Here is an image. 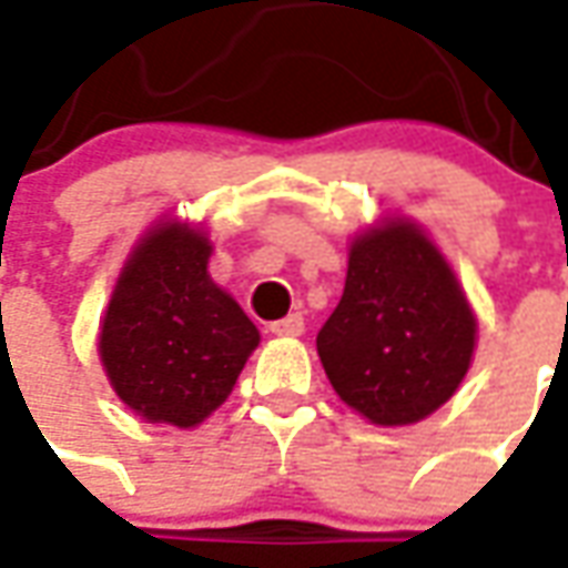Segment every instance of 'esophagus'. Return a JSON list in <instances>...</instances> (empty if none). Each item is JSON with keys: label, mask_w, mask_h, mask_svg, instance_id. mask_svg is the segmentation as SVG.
<instances>
[{"label": "esophagus", "mask_w": 568, "mask_h": 568, "mask_svg": "<svg viewBox=\"0 0 568 568\" xmlns=\"http://www.w3.org/2000/svg\"><path fill=\"white\" fill-rule=\"evenodd\" d=\"M273 335H280V338H297L301 332H304V316L301 313H288L285 320H276L271 323Z\"/></svg>", "instance_id": "34e87169"}]
</instances>
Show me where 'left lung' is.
<instances>
[{"label": "left lung", "instance_id": "left-lung-1", "mask_svg": "<svg viewBox=\"0 0 568 568\" xmlns=\"http://www.w3.org/2000/svg\"><path fill=\"white\" fill-rule=\"evenodd\" d=\"M477 316L427 233L394 217L359 233L316 351L335 394L384 427L443 406L470 368Z\"/></svg>", "mask_w": 568, "mask_h": 568}]
</instances>
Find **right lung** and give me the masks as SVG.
Here are the masks:
<instances>
[{"instance_id": "add662e5", "label": "right lung", "mask_w": 568, "mask_h": 568, "mask_svg": "<svg viewBox=\"0 0 568 568\" xmlns=\"http://www.w3.org/2000/svg\"><path fill=\"white\" fill-rule=\"evenodd\" d=\"M202 230L162 221L134 245L106 304L98 353L116 396L150 424L196 427L233 390L255 323L209 276Z\"/></svg>"}]
</instances>
